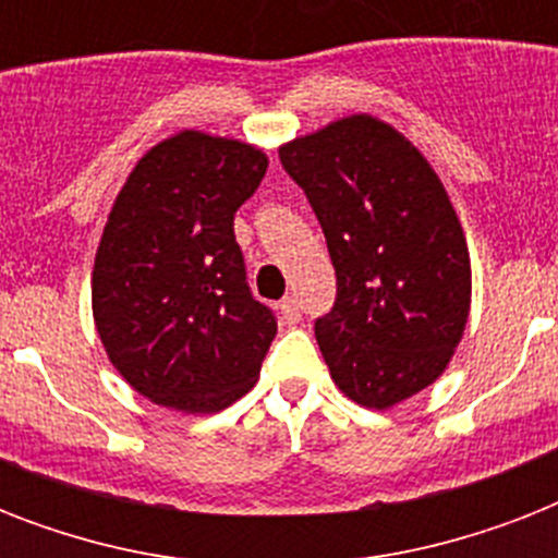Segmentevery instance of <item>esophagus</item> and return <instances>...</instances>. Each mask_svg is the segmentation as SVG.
<instances>
[{
  "label": "esophagus",
  "mask_w": 558,
  "mask_h": 558,
  "mask_svg": "<svg viewBox=\"0 0 558 558\" xmlns=\"http://www.w3.org/2000/svg\"><path fill=\"white\" fill-rule=\"evenodd\" d=\"M280 315H283V322L287 324L301 322V304H298L295 295H287L280 301Z\"/></svg>",
  "instance_id": "obj_1"
}]
</instances>
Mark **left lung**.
Wrapping results in <instances>:
<instances>
[{"instance_id":"8db88e82","label":"left lung","mask_w":558,"mask_h":558,"mask_svg":"<svg viewBox=\"0 0 558 558\" xmlns=\"http://www.w3.org/2000/svg\"><path fill=\"white\" fill-rule=\"evenodd\" d=\"M280 165L313 205L336 269V304L315 318L332 381L367 408L428 388L472 295L466 236L432 165L371 116L283 144Z\"/></svg>"}]
</instances>
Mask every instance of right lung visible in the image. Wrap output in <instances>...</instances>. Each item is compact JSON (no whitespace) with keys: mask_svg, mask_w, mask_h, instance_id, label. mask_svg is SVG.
<instances>
[{"mask_svg":"<svg viewBox=\"0 0 558 558\" xmlns=\"http://www.w3.org/2000/svg\"><path fill=\"white\" fill-rule=\"evenodd\" d=\"M269 161L248 144L173 135L118 193L92 271L109 362L156 405L214 414L260 376L278 318L252 295L234 214Z\"/></svg>","mask_w":558,"mask_h":558,"instance_id":"1","label":"right lung"}]
</instances>
